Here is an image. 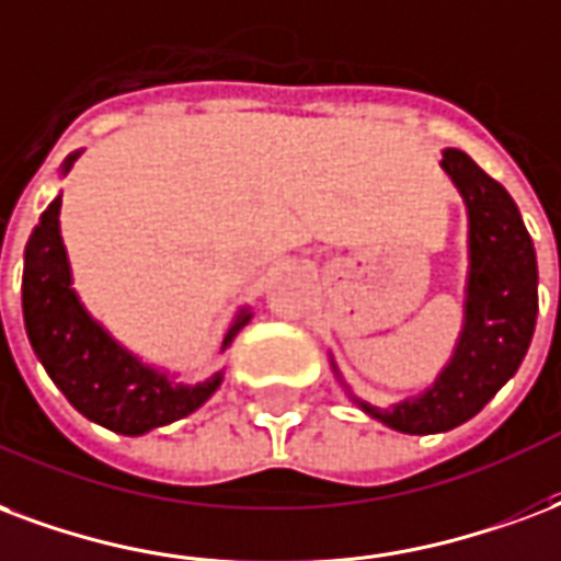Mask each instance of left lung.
<instances>
[{
	"label": "left lung",
	"instance_id": "obj_1",
	"mask_svg": "<svg viewBox=\"0 0 561 561\" xmlns=\"http://www.w3.org/2000/svg\"><path fill=\"white\" fill-rule=\"evenodd\" d=\"M439 165L467 205L470 259L463 285V323L449 363L419 396L377 408L351 392L330 356L333 375L365 416L419 437L470 422L517 375L538 318L535 247L508 190L458 148H446Z\"/></svg>",
	"mask_w": 561,
	"mask_h": 561
}]
</instances>
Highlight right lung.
<instances>
[{"label":"right lung","mask_w":561,"mask_h":561,"mask_svg":"<svg viewBox=\"0 0 561 561\" xmlns=\"http://www.w3.org/2000/svg\"><path fill=\"white\" fill-rule=\"evenodd\" d=\"M80 153L73 151L61 163V175H68ZM59 214L61 196H56L28 234L23 255V321L49 380L82 416L124 437H142L196 413L219 389L222 371L198 383H181L178 375L139 359L94 321L73 288ZM249 321L252 309L243 306L222 333L219 351H226Z\"/></svg>","instance_id":"obj_1"}]
</instances>
